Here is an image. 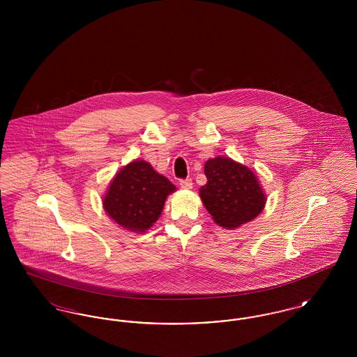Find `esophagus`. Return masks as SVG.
Listing matches in <instances>:
<instances>
[{
    "mask_svg": "<svg viewBox=\"0 0 357 357\" xmlns=\"http://www.w3.org/2000/svg\"><path fill=\"white\" fill-rule=\"evenodd\" d=\"M179 186L183 190H190V188H192V181L191 179H182L179 182Z\"/></svg>",
    "mask_w": 357,
    "mask_h": 357,
    "instance_id": "obj_1",
    "label": "esophagus"
}]
</instances>
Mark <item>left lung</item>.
Here are the masks:
<instances>
[{
    "label": "left lung",
    "mask_w": 357,
    "mask_h": 357,
    "mask_svg": "<svg viewBox=\"0 0 357 357\" xmlns=\"http://www.w3.org/2000/svg\"><path fill=\"white\" fill-rule=\"evenodd\" d=\"M207 183L199 188L206 210L221 227L237 229L264 210L266 197L255 172L230 158L217 156L204 165Z\"/></svg>",
    "instance_id": "1"
}]
</instances>
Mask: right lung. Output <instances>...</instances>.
<instances>
[{
  "label": "right lung",
  "mask_w": 357,
  "mask_h": 357,
  "mask_svg": "<svg viewBox=\"0 0 357 357\" xmlns=\"http://www.w3.org/2000/svg\"><path fill=\"white\" fill-rule=\"evenodd\" d=\"M175 186L153 170L146 160H134L115 175L102 206L108 217L126 230L143 233L162 214L163 206Z\"/></svg>",
  "instance_id": "add662e5"
}]
</instances>
